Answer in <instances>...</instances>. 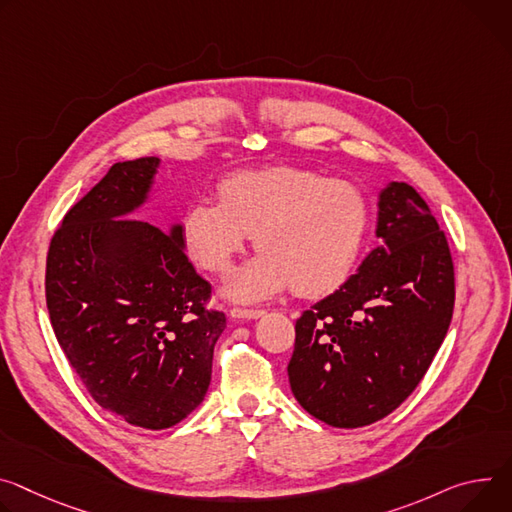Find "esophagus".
Wrapping results in <instances>:
<instances>
[{"mask_svg": "<svg viewBox=\"0 0 512 512\" xmlns=\"http://www.w3.org/2000/svg\"><path fill=\"white\" fill-rule=\"evenodd\" d=\"M230 316L232 318H241V320H245V318H259V316H263V310L261 308L235 306V308H230Z\"/></svg>", "mask_w": 512, "mask_h": 512, "instance_id": "esophagus-1", "label": "esophagus"}]
</instances>
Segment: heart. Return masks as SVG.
Returning <instances> with one entry per match:
<instances>
[{"label":"heart","instance_id":"heart-1","mask_svg":"<svg viewBox=\"0 0 512 512\" xmlns=\"http://www.w3.org/2000/svg\"><path fill=\"white\" fill-rule=\"evenodd\" d=\"M218 204L196 202L181 218V243L206 271L224 275L251 235L261 255L232 277L230 294L259 300L288 286L304 298L337 290L351 275L371 222L351 181L273 165L224 177Z\"/></svg>","mask_w":512,"mask_h":512}]
</instances>
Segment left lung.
I'll return each instance as SVG.
<instances>
[{
  "mask_svg": "<svg viewBox=\"0 0 512 512\" xmlns=\"http://www.w3.org/2000/svg\"><path fill=\"white\" fill-rule=\"evenodd\" d=\"M382 243L357 273L296 320L288 363L300 406L337 429L382 421L425 378L455 302L453 259L412 185L380 194Z\"/></svg>",
  "mask_w": 512,
  "mask_h": 512,
  "instance_id": "obj_1",
  "label": "left lung"
}]
</instances>
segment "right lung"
Returning <instances> with one entry per match:
<instances>
[{
	"label": "right lung",
	"mask_w": 512,
	"mask_h": 512,
	"mask_svg": "<svg viewBox=\"0 0 512 512\" xmlns=\"http://www.w3.org/2000/svg\"><path fill=\"white\" fill-rule=\"evenodd\" d=\"M157 157L114 163L63 218L46 255L55 337L104 410L151 431L181 423L204 400L226 327L212 286L183 251L181 226L126 218L141 206Z\"/></svg>",
	"instance_id": "right-lung-1"
}]
</instances>
